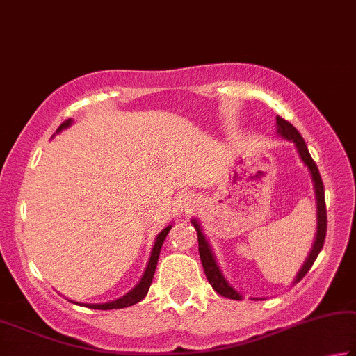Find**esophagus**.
<instances>
[{
  "label": "esophagus",
  "instance_id": "1",
  "mask_svg": "<svg viewBox=\"0 0 356 356\" xmlns=\"http://www.w3.org/2000/svg\"><path fill=\"white\" fill-rule=\"evenodd\" d=\"M197 204H199V200L193 193H183L177 200V207L181 213H189L191 210H194Z\"/></svg>",
  "mask_w": 356,
  "mask_h": 356
}]
</instances>
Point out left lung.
<instances>
[{"label": "left lung", "mask_w": 356, "mask_h": 356, "mask_svg": "<svg viewBox=\"0 0 356 356\" xmlns=\"http://www.w3.org/2000/svg\"><path fill=\"white\" fill-rule=\"evenodd\" d=\"M277 134L282 135L283 138L293 141L294 146H296L300 159H302V162L305 163V165H307L309 172L312 175V181H314L315 199H316V235H315V242H314V247H312L310 253L307 256V259H305V262H304L302 269L298 272L296 280H294V283H298V282L302 280L305 273H307L310 270V267L314 266L316 256H318V253L321 251V248H323V243H325L326 224H327L326 204H325V186H323V181H321L318 167H316V163L310 157L307 145H305L304 138L300 136V134L298 132L296 127H293V125L289 124L288 121H285L283 118L277 116ZM191 222H193V226L195 227V231H197V240H199V254H200L202 266H204L207 280L210 282V285L213 286V289H215L216 293H220L221 296L240 300V299H242V294L235 291V289L231 285H229V282L226 280V278H224L220 266L216 264L215 254H213V251L210 248L209 240L205 238L204 232H202L200 224L197 222V220H193Z\"/></svg>", "instance_id": "8db88e82"}]
</instances>
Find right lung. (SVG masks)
<instances>
[{
  "mask_svg": "<svg viewBox=\"0 0 356 356\" xmlns=\"http://www.w3.org/2000/svg\"><path fill=\"white\" fill-rule=\"evenodd\" d=\"M71 122H73V121H71V119H68V121H65L57 129V134L62 132L63 129L70 127ZM170 229H172V224H170V226H167L159 235H157L156 242H154V247H152V251H151V258H149V261H147V266H146V270L143 273V277H141V280L138 282V285H136L134 289H130V291L125 294V296L119 298L116 300H111V302H106V304H83V302H74V304L84 305V307H89V309H97V310H109V309L130 307V305L140 302V300L146 296L147 289H149V286H151L152 277H154V272H156L157 261H159L162 243H163V240H165L167 234L170 232Z\"/></svg>",
  "mask_w": 356,
  "mask_h": 356,
  "instance_id": "obj_1",
  "label": "right lung"
}]
</instances>
